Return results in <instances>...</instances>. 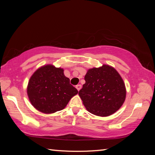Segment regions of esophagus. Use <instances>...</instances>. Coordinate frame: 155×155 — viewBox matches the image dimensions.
Segmentation results:
<instances>
[{
	"label": "esophagus",
	"instance_id": "obj_1",
	"mask_svg": "<svg viewBox=\"0 0 155 155\" xmlns=\"http://www.w3.org/2000/svg\"><path fill=\"white\" fill-rule=\"evenodd\" d=\"M81 87H82V86H81V84H77V86H76V88H77V89L78 90V91H79L80 90H81Z\"/></svg>",
	"mask_w": 155,
	"mask_h": 155
}]
</instances>
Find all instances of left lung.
Instances as JSON below:
<instances>
[{"label":"left lung","mask_w":155,"mask_h":155,"mask_svg":"<svg viewBox=\"0 0 155 155\" xmlns=\"http://www.w3.org/2000/svg\"><path fill=\"white\" fill-rule=\"evenodd\" d=\"M85 84L78 92L87 110L99 117H107L121 107L126 98L123 78L115 69L103 64L88 70Z\"/></svg>","instance_id":"left-lung-1"}]
</instances>
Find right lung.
<instances>
[{
  "mask_svg": "<svg viewBox=\"0 0 155 155\" xmlns=\"http://www.w3.org/2000/svg\"><path fill=\"white\" fill-rule=\"evenodd\" d=\"M78 93L64 70L52 64L42 66L31 76L27 87L29 100L36 109L51 114L64 108Z\"/></svg>",
  "mask_w": 155,
  "mask_h": 155,
  "instance_id": "right-lung-1",
  "label": "right lung"
}]
</instances>
